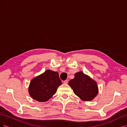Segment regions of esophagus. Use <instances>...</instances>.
Here are the masks:
<instances>
[{"instance_id": "34e87169", "label": "esophagus", "mask_w": 127, "mask_h": 127, "mask_svg": "<svg viewBox=\"0 0 127 127\" xmlns=\"http://www.w3.org/2000/svg\"><path fill=\"white\" fill-rule=\"evenodd\" d=\"M68 80L67 79H66V80H65L64 81V84H67L68 83Z\"/></svg>"}]
</instances>
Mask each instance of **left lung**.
<instances>
[{
	"label": "left lung",
	"mask_w": 127,
	"mask_h": 127,
	"mask_svg": "<svg viewBox=\"0 0 127 127\" xmlns=\"http://www.w3.org/2000/svg\"><path fill=\"white\" fill-rule=\"evenodd\" d=\"M68 84L74 93L84 101L92 100L98 93L96 83L82 71L76 73Z\"/></svg>",
	"instance_id": "1"
}]
</instances>
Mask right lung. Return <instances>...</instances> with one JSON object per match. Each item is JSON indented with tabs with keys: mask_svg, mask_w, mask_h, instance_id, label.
Segmentation results:
<instances>
[{
	"mask_svg": "<svg viewBox=\"0 0 127 127\" xmlns=\"http://www.w3.org/2000/svg\"><path fill=\"white\" fill-rule=\"evenodd\" d=\"M61 84L58 72L47 70L32 79L29 88V94L37 101H47L56 93Z\"/></svg>",
	"mask_w": 127,
	"mask_h": 127,
	"instance_id": "1",
	"label": "right lung"
}]
</instances>
